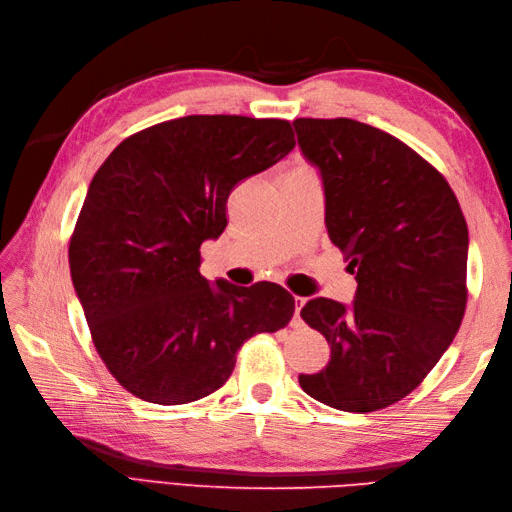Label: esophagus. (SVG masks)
<instances>
[{
	"instance_id": "34e87169",
	"label": "esophagus",
	"mask_w": 512,
	"mask_h": 512,
	"mask_svg": "<svg viewBox=\"0 0 512 512\" xmlns=\"http://www.w3.org/2000/svg\"><path fill=\"white\" fill-rule=\"evenodd\" d=\"M303 303H306V299H303V297H295V325H299V321H301L299 312H301V308H303Z\"/></svg>"
}]
</instances>
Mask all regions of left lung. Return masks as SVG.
<instances>
[{
  "label": "left lung",
  "instance_id": "left-lung-1",
  "mask_svg": "<svg viewBox=\"0 0 512 512\" xmlns=\"http://www.w3.org/2000/svg\"><path fill=\"white\" fill-rule=\"evenodd\" d=\"M319 169L325 226L356 275L352 306L317 297L301 310L330 345L308 396L341 411L385 409L416 389L466 310L469 228L449 182L402 140L352 118H297Z\"/></svg>",
  "mask_w": 512,
  "mask_h": 512
}]
</instances>
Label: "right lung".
<instances>
[{"label": "right lung", "instance_id": "add662e5", "mask_svg": "<svg viewBox=\"0 0 512 512\" xmlns=\"http://www.w3.org/2000/svg\"><path fill=\"white\" fill-rule=\"evenodd\" d=\"M295 147L281 118L182 116L125 138L94 173L70 275L96 352L129 394L187 405L220 389L250 336L286 328L295 297L200 275L237 182Z\"/></svg>", "mask_w": 512, "mask_h": 512}]
</instances>
